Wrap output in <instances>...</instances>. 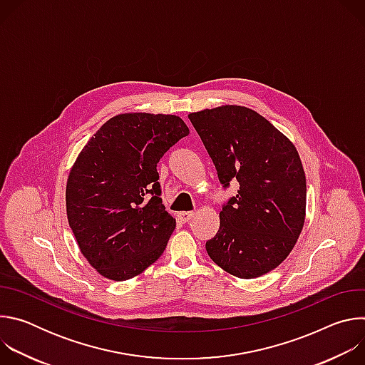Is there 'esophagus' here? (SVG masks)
<instances>
[{
	"mask_svg": "<svg viewBox=\"0 0 365 365\" xmlns=\"http://www.w3.org/2000/svg\"><path fill=\"white\" fill-rule=\"evenodd\" d=\"M192 217H193V212L192 211H182V212H179L178 214V218H179V221L180 222H189L190 220H192Z\"/></svg>",
	"mask_w": 365,
	"mask_h": 365,
	"instance_id": "34e87169",
	"label": "esophagus"
}]
</instances>
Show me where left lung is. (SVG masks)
Listing matches in <instances>:
<instances>
[{
  "label": "left lung",
  "instance_id": "1",
  "mask_svg": "<svg viewBox=\"0 0 365 365\" xmlns=\"http://www.w3.org/2000/svg\"><path fill=\"white\" fill-rule=\"evenodd\" d=\"M224 189H240L222 205L207 255L240 279L276 269L293 250L306 211V178L296 147L255 111L224 106L189 114Z\"/></svg>",
  "mask_w": 365,
  "mask_h": 365
}]
</instances>
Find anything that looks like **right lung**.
Listing matches in <instances>:
<instances>
[{
  "label": "right lung",
  "instance_id": "obj_1",
  "mask_svg": "<svg viewBox=\"0 0 365 365\" xmlns=\"http://www.w3.org/2000/svg\"><path fill=\"white\" fill-rule=\"evenodd\" d=\"M187 134L176 115L120 114L78 155L66 185L68 221L103 277L128 280L163 254L176 221L160 197L158 163Z\"/></svg>",
  "mask_w": 365,
  "mask_h": 365
}]
</instances>
